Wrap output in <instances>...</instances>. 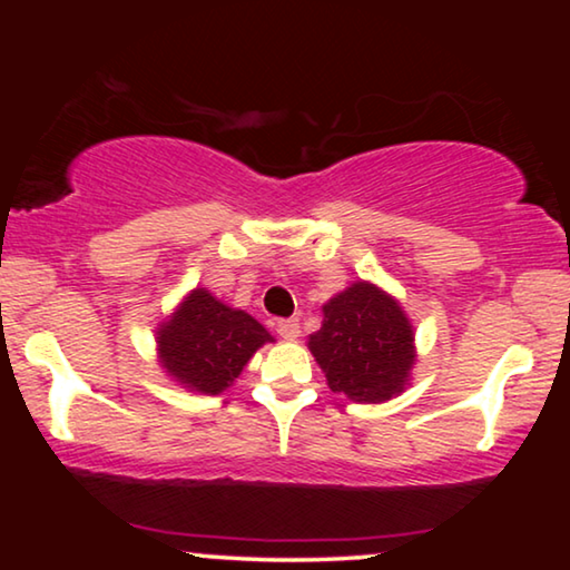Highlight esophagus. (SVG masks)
Instances as JSON below:
<instances>
[{
  "instance_id": "34e87169",
  "label": "esophagus",
  "mask_w": 570,
  "mask_h": 570,
  "mask_svg": "<svg viewBox=\"0 0 570 570\" xmlns=\"http://www.w3.org/2000/svg\"><path fill=\"white\" fill-rule=\"evenodd\" d=\"M277 332H279V337H283V340H298V334H301L298 318H279Z\"/></svg>"
}]
</instances>
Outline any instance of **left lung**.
<instances>
[{
	"instance_id": "8db88e82",
	"label": "left lung",
	"mask_w": 570,
	"mask_h": 570,
	"mask_svg": "<svg viewBox=\"0 0 570 570\" xmlns=\"http://www.w3.org/2000/svg\"><path fill=\"white\" fill-rule=\"evenodd\" d=\"M308 347L332 392L357 402L392 400L415 361L412 326L400 303L368 283H355L326 303L324 324Z\"/></svg>"
}]
</instances>
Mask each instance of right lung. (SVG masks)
<instances>
[{"mask_svg":"<svg viewBox=\"0 0 570 570\" xmlns=\"http://www.w3.org/2000/svg\"><path fill=\"white\" fill-rule=\"evenodd\" d=\"M272 334L254 316L225 306L205 287L181 303L158 332L160 363L194 392L220 394Z\"/></svg>","mask_w":570,"mask_h":570,"instance_id":"add662e5","label":"right lung"}]
</instances>
